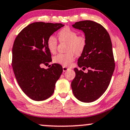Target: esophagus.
<instances>
[{"label":"esophagus","instance_id":"obj_1","mask_svg":"<svg viewBox=\"0 0 130 130\" xmlns=\"http://www.w3.org/2000/svg\"><path fill=\"white\" fill-rule=\"evenodd\" d=\"M69 69H70L68 67H63V71L64 72H67V70H69Z\"/></svg>","mask_w":130,"mask_h":130}]
</instances>
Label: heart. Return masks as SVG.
I'll use <instances>...</instances> for the list:
<instances>
[{
  "instance_id": "obj_1",
  "label": "heart",
  "mask_w": 130,
  "mask_h": 130,
  "mask_svg": "<svg viewBox=\"0 0 130 130\" xmlns=\"http://www.w3.org/2000/svg\"><path fill=\"white\" fill-rule=\"evenodd\" d=\"M59 40L67 42V53H59L53 58V62L62 66H69L77 55L82 54L86 48L87 41L82 35H77V32L70 27H64L58 32ZM57 40L55 36H50L47 40V47L50 52L55 53L57 51Z\"/></svg>"
}]
</instances>
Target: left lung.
I'll list each match as a JSON object with an SVG mask.
<instances>
[{"label": "left lung", "mask_w": 130, "mask_h": 130, "mask_svg": "<svg viewBox=\"0 0 130 130\" xmlns=\"http://www.w3.org/2000/svg\"><path fill=\"white\" fill-rule=\"evenodd\" d=\"M72 27L85 35L87 44L77 64L89 70L84 73L75 68V77L71 87L78 100L91 103L104 94L111 82L115 68L112 43L106 29L92 21L77 22Z\"/></svg>", "instance_id": "left-lung-1"}]
</instances>
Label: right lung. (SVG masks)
<instances>
[{
	"instance_id": "right-lung-1",
	"label": "right lung",
	"mask_w": 130,
	"mask_h": 130,
	"mask_svg": "<svg viewBox=\"0 0 130 130\" xmlns=\"http://www.w3.org/2000/svg\"><path fill=\"white\" fill-rule=\"evenodd\" d=\"M64 24L36 22L24 27L17 36L12 47L13 71L25 94L36 101L45 100L54 92L55 84L63 72L62 67L53 63L47 47V40Z\"/></svg>"
}]
</instances>
